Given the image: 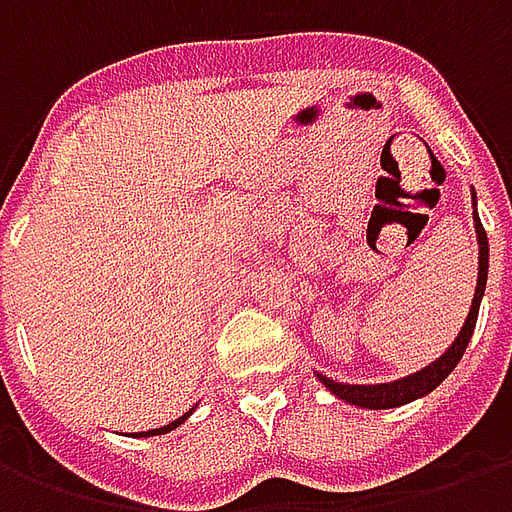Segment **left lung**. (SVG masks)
<instances>
[{
	"label": "left lung",
	"mask_w": 512,
	"mask_h": 512,
	"mask_svg": "<svg viewBox=\"0 0 512 512\" xmlns=\"http://www.w3.org/2000/svg\"><path fill=\"white\" fill-rule=\"evenodd\" d=\"M472 205H477V197H474L472 191ZM474 219V233H477V246H480V266H477V288H474V299L472 307H469V315H466V321H463V329L458 332V337L452 340V345L444 351V354L436 359V362H430L428 367H422L417 373H411L406 378H397V381H389V384H337L332 378H326L318 373L321 378V384L332 392L334 397H340L345 403H351V406L359 408H397V406H406L411 400H417V397H425L428 392H433L436 386L444 381V378L450 376L455 365L461 362L463 351H466V345L472 340L474 332V323H477V312H480V301L485 296V282H488V235L483 230V222H480V216H477V208L472 213Z\"/></svg>",
	"instance_id": "1"
}]
</instances>
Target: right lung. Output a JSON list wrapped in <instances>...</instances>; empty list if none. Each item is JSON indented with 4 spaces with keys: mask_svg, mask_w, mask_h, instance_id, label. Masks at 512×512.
Instances as JSON below:
<instances>
[{
    "mask_svg": "<svg viewBox=\"0 0 512 512\" xmlns=\"http://www.w3.org/2000/svg\"><path fill=\"white\" fill-rule=\"evenodd\" d=\"M191 411H194V408H191ZM191 411H186L183 417H178V419H175V422H169V425H164V428L145 430V433H139V436H161V433H169V430H175V428H178V425H183V422H186V417H189Z\"/></svg>",
    "mask_w": 512,
    "mask_h": 512,
    "instance_id": "obj_1",
    "label": "right lung"
}]
</instances>
